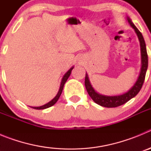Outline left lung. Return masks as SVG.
Here are the masks:
<instances>
[{"label": "left lung", "mask_w": 151, "mask_h": 151, "mask_svg": "<svg viewBox=\"0 0 151 151\" xmlns=\"http://www.w3.org/2000/svg\"><path fill=\"white\" fill-rule=\"evenodd\" d=\"M128 22H129L130 26L134 29L136 34L138 35V39L140 41V46H141V73H140L139 77H138L137 82L134 85L132 88L128 92L125 93L123 94L118 96H105L101 95V94H98L94 88H92L90 82H89L88 77L87 73L85 74V85L86 90H87L89 96L91 97V99L97 104L101 105L104 107H116V106H121V105L124 104L126 102L135 97L137 94H138V92L142 88L145 79V76H146V72L147 69V66H148V58H147V53L146 49V45H145V39L143 38V35L141 33L139 30H138L136 26H134V23L132 22L130 19L128 17L127 18Z\"/></svg>", "instance_id": "8db88e82"}]
</instances>
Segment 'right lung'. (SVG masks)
<instances>
[{"label": "right lung", "instance_id": "add662e5", "mask_svg": "<svg viewBox=\"0 0 151 151\" xmlns=\"http://www.w3.org/2000/svg\"><path fill=\"white\" fill-rule=\"evenodd\" d=\"M73 67H72L71 69H69V71H68L67 73H66V74L63 76V78H62V82H61L60 87L59 91H58V93H57V94L56 95V97H54V99L52 100V101H50V102L47 103V104H46L43 105V106H32V108H34V109H35V110H43V109H46V108H48V107H50V106H53V105L55 104L56 102H57V101H58V99H59L61 93H62V91H63V88L64 84L66 83V82L67 81L68 78H69V76H70V74H71V72H72V70H73Z\"/></svg>", "mask_w": 151, "mask_h": 151}]
</instances>
